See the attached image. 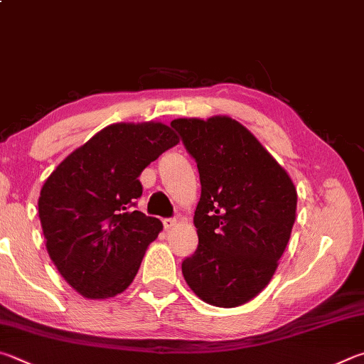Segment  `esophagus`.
I'll use <instances>...</instances> for the list:
<instances>
[{
  "label": "esophagus",
  "instance_id": "obj_1",
  "mask_svg": "<svg viewBox=\"0 0 364 364\" xmlns=\"http://www.w3.org/2000/svg\"><path fill=\"white\" fill-rule=\"evenodd\" d=\"M162 223H164L165 230H170L176 226V220H173V218H165Z\"/></svg>",
  "mask_w": 364,
  "mask_h": 364
}]
</instances>
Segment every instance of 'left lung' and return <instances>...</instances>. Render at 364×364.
<instances>
[{"instance_id": "1", "label": "left lung", "mask_w": 364, "mask_h": 364, "mask_svg": "<svg viewBox=\"0 0 364 364\" xmlns=\"http://www.w3.org/2000/svg\"><path fill=\"white\" fill-rule=\"evenodd\" d=\"M199 168V245L181 264L189 288L216 307H239L272 279L296 220L297 193L269 151L228 116L171 121Z\"/></svg>"}]
</instances>
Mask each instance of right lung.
I'll return each instance as SVG.
<instances>
[{
    "label": "right lung",
    "mask_w": 364,
    "mask_h": 364,
    "mask_svg": "<svg viewBox=\"0 0 364 364\" xmlns=\"http://www.w3.org/2000/svg\"><path fill=\"white\" fill-rule=\"evenodd\" d=\"M178 136L162 122H119L58 164L38 200L46 248L68 285L87 299L127 289L162 223L134 210L138 176Z\"/></svg>",
    "instance_id": "add662e5"
}]
</instances>
